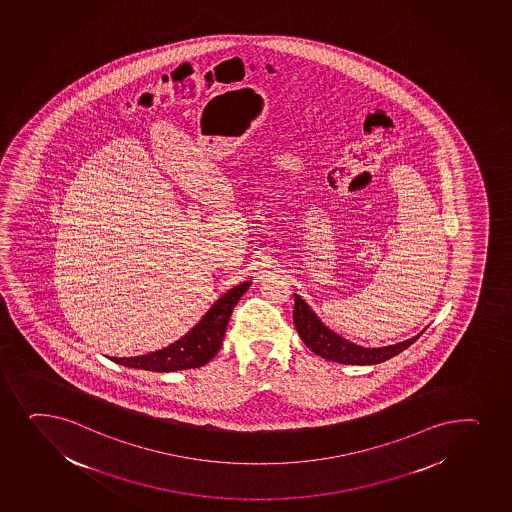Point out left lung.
Instances as JSON below:
<instances>
[{
	"mask_svg": "<svg viewBox=\"0 0 512 512\" xmlns=\"http://www.w3.org/2000/svg\"><path fill=\"white\" fill-rule=\"evenodd\" d=\"M294 327L298 330L299 337L305 342L316 356L328 359V361L340 362V364H356V366H366V364H379V362L388 361L391 357L397 356L405 351L408 345L414 344L419 339L415 335L412 339L403 340L398 344L386 345V347H362L354 344L351 340L344 339L342 335L335 334L334 330L325 325V323L316 316L315 311L306 305L305 299L294 294Z\"/></svg>",
	"mask_w": 512,
	"mask_h": 512,
	"instance_id": "8db88e82",
	"label": "left lung"
}]
</instances>
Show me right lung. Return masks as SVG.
<instances>
[{
  "instance_id": "add662e5",
  "label": "right lung",
  "mask_w": 512,
  "mask_h": 512,
  "mask_svg": "<svg viewBox=\"0 0 512 512\" xmlns=\"http://www.w3.org/2000/svg\"><path fill=\"white\" fill-rule=\"evenodd\" d=\"M252 282H242L214 303L206 315L190 328L189 332L177 342L163 347L160 351L150 352L144 356L112 357V361L127 368L172 373L182 369L201 368L218 354L223 345L224 332L230 322L231 313L238 299L247 293Z\"/></svg>"
}]
</instances>
